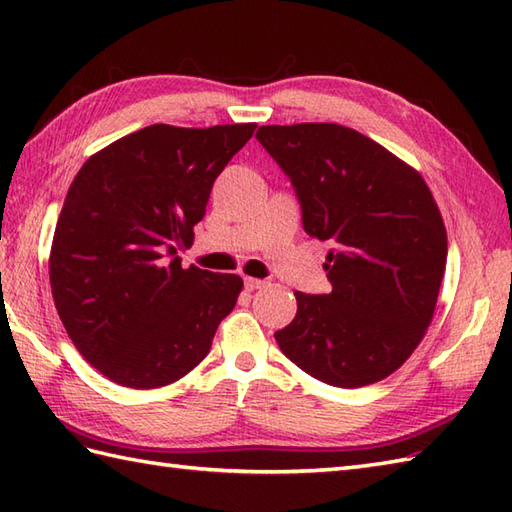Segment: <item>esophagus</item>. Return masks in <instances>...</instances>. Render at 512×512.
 <instances>
[{
  "mask_svg": "<svg viewBox=\"0 0 512 512\" xmlns=\"http://www.w3.org/2000/svg\"><path fill=\"white\" fill-rule=\"evenodd\" d=\"M266 284L268 281H264V279H255V277H244V286H246V290H259V288H266Z\"/></svg>",
  "mask_w": 512,
  "mask_h": 512,
  "instance_id": "obj_1",
  "label": "esophagus"
}]
</instances>
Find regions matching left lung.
I'll list each match as a JSON object with an SVG mask.
<instances>
[{
	"mask_svg": "<svg viewBox=\"0 0 512 512\" xmlns=\"http://www.w3.org/2000/svg\"><path fill=\"white\" fill-rule=\"evenodd\" d=\"M257 140L297 191L303 228L330 244V295L295 292L275 339L292 363L334 387L394 374L433 319L447 228L420 173L336 123L264 125Z\"/></svg>",
	"mask_w": 512,
	"mask_h": 512,
	"instance_id": "left-lung-1",
	"label": "left lung"
}]
</instances>
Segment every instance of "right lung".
Here are the masks:
<instances>
[{"instance_id":"add662e5","label":"right lung","mask_w":512,"mask_h":512,"mask_svg":"<svg viewBox=\"0 0 512 512\" xmlns=\"http://www.w3.org/2000/svg\"><path fill=\"white\" fill-rule=\"evenodd\" d=\"M255 123L149 125L96 151L54 228L50 286L76 350L114 383H176L209 354L242 277L182 268L215 178Z\"/></svg>"}]
</instances>
